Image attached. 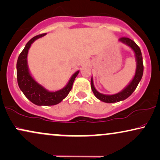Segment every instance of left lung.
<instances>
[{
	"label": "left lung",
	"instance_id": "1",
	"mask_svg": "<svg viewBox=\"0 0 160 160\" xmlns=\"http://www.w3.org/2000/svg\"><path fill=\"white\" fill-rule=\"evenodd\" d=\"M119 41L129 46L134 51L137 62L136 72H135V74L132 79V80L129 82L128 85H127V86H125L121 92L117 93V94L111 95L104 94L98 92L94 86L93 78H92V80H91V87H92V90L93 93H94V96L98 100L102 101L104 102H108V103L120 102V101L124 100L125 99L128 98L129 96H131V94L136 89L139 82H140L143 74L142 56V53H141V50L139 46L137 45L134 41H133L132 40H131L130 38H121L119 39Z\"/></svg>",
	"mask_w": 160,
	"mask_h": 160
}]
</instances>
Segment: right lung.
<instances>
[{
    "mask_svg": "<svg viewBox=\"0 0 160 160\" xmlns=\"http://www.w3.org/2000/svg\"><path fill=\"white\" fill-rule=\"evenodd\" d=\"M46 34H42L32 38L26 43L23 50L20 54L17 61V79L18 83L20 89L22 91L26 98L29 100L32 103L37 106H54L60 103L61 101L66 98L68 93L72 89L74 79L78 76L80 71H77L71 77L68 83L65 87L56 92H50L36 81L32 74H30L29 66H28L27 56L29 49L32 44Z\"/></svg>",
    "mask_w": 160,
    "mask_h": 160,
    "instance_id": "1",
    "label": "right lung"
}]
</instances>
